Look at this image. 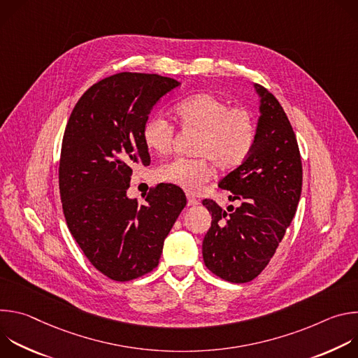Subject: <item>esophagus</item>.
Returning a JSON list of instances; mask_svg holds the SVG:
<instances>
[{
  "mask_svg": "<svg viewBox=\"0 0 358 358\" xmlns=\"http://www.w3.org/2000/svg\"><path fill=\"white\" fill-rule=\"evenodd\" d=\"M198 203H199L198 199H195V198L191 196V195H187V206H188V207H195V206H198Z\"/></svg>",
  "mask_w": 358,
  "mask_h": 358,
  "instance_id": "34e87169",
  "label": "esophagus"
}]
</instances>
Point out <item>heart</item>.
I'll return each mask as SVG.
<instances>
[{
  "instance_id": "b5f03b06",
  "label": "heart",
  "mask_w": 358,
  "mask_h": 358,
  "mask_svg": "<svg viewBox=\"0 0 358 358\" xmlns=\"http://www.w3.org/2000/svg\"><path fill=\"white\" fill-rule=\"evenodd\" d=\"M182 129L199 133L194 152L198 159H174L157 169V178L188 192H196L213 176L210 159L220 170L238 167L257 138V124L245 109H234L214 94H195L174 108ZM174 129L160 116L148 117L141 129L144 145L156 155L171 150Z\"/></svg>"
}]
</instances>
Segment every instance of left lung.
Wrapping results in <instances>:
<instances>
[{
	"mask_svg": "<svg viewBox=\"0 0 358 358\" xmlns=\"http://www.w3.org/2000/svg\"><path fill=\"white\" fill-rule=\"evenodd\" d=\"M259 97L257 138L245 162L227 174L220 187L234 211H224L211 199L202 206L213 215L211 228L202 241V258L217 276L245 283L269 264L289 228L301 194V160L292 124L276 97L253 85Z\"/></svg>",
	"mask_w": 358,
	"mask_h": 358,
	"instance_id": "8db88e82",
	"label": "left lung"
}]
</instances>
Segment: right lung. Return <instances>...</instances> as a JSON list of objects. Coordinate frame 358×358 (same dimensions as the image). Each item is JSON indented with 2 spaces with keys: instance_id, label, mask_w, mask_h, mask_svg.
I'll return each instance as SVG.
<instances>
[{
  "instance_id": "add662e5",
  "label": "right lung",
  "mask_w": 358,
  "mask_h": 358,
  "mask_svg": "<svg viewBox=\"0 0 358 358\" xmlns=\"http://www.w3.org/2000/svg\"><path fill=\"white\" fill-rule=\"evenodd\" d=\"M180 85L150 73L109 76L83 93L65 129L59 191L68 228L90 264L117 282L159 265L164 239L187 206L173 184L150 189L143 206L127 196L131 167L150 164L143 124Z\"/></svg>"
}]
</instances>
